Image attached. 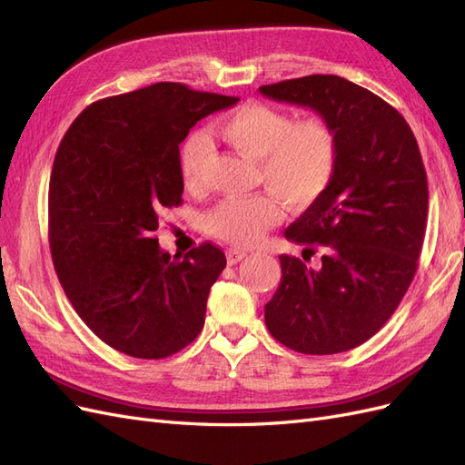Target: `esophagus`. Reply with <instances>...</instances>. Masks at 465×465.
Wrapping results in <instances>:
<instances>
[{
  "instance_id": "esophagus-1",
  "label": "esophagus",
  "mask_w": 465,
  "mask_h": 465,
  "mask_svg": "<svg viewBox=\"0 0 465 465\" xmlns=\"http://www.w3.org/2000/svg\"><path fill=\"white\" fill-rule=\"evenodd\" d=\"M246 256L248 254H246L244 250H238V248H229L227 250V262H229V265H234L238 262H242Z\"/></svg>"
}]
</instances>
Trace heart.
Returning a JSON list of instances; mask_svg holds the SVG:
<instances>
[{
  "instance_id": "1",
  "label": "heart",
  "mask_w": 465,
  "mask_h": 465,
  "mask_svg": "<svg viewBox=\"0 0 465 465\" xmlns=\"http://www.w3.org/2000/svg\"><path fill=\"white\" fill-rule=\"evenodd\" d=\"M217 135L234 151L260 161V184L289 209L314 205L328 192L337 168V137L318 116L294 122L285 110L246 103L217 120ZM203 134H192L180 147V174L186 188L198 190L211 161ZM272 193L219 202L205 217L207 232L234 246H254L281 219Z\"/></svg>"
}]
</instances>
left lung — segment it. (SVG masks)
I'll use <instances>...</instances> for the list:
<instances>
[{
    "mask_svg": "<svg viewBox=\"0 0 465 465\" xmlns=\"http://www.w3.org/2000/svg\"><path fill=\"white\" fill-rule=\"evenodd\" d=\"M267 98L316 110L337 137L328 192L285 236L320 250L318 267L281 254L279 289L265 326L304 355L349 351L396 312L425 241L429 188L417 139L400 112L337 75H306L260 87Z\"/></svg>",
    "mask_w": 465,
    "mask_h": 465,
    "instance_id": "obj_1",
    "label": "left lung"
}]
</instances>
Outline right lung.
Instances as JSON below:
<instances>
[{
    "label": "right lung",
    "instance_id": "obj_1",
    "mask_svg": "<svg viewBox=\"0 0 465 465\" xmlns=\"http://www.w3.org/2000/svg\"><path fill=\"white\" fill-rule=\"evenodd\" d=\"M236 96L154 83L89 104L55 151L48 188L54 270L96 337L135 359H164L205 322L209 289L227 265L211 242L171 258L159 213L182 203L180 149L202 118Z\"/></svg>",
    "mask_w": 465,
    "mask_h": 465
}]
</instances>
